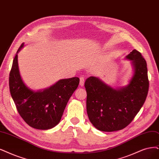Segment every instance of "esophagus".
<instances>
[{"label": "esophagus", "mask_w": 159, "mask_h": 159, "mask_svg": "<svg viewBox=\"0 0 159 159\" xmlns=\"http://www.w3.org/2000/svg\"><path fill=\"white\" fill-rule=\"evenodd\" d=\"M84 83V78L83 76H81V77H80V86H83Z\"/></svg>", "instance_id": "obj_1"}]
</instances>
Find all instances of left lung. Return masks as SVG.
Wrapping results in <instances>:
<instances>
[{"instance_id":"8db88e82","label":"left lung","mask_w":159,"mask_h":159,"mask_svg":"<svg viewBox=\"0 0 159 159\" xmlns=\"http://www.w3.org/2000/svg\"><path fill=\"white\" fill-rule=\"evenodd\" d=\"M126 57L134 68L127 86L114 89L95 76H90L85 81L87 114L92 124L100 131L114 132L126 127L148 96L149 83L146 61L136 50Z\"/></svg>"}]
</instances>
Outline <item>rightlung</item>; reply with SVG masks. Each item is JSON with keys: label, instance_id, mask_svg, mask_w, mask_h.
I'll return each instance as SVG.
<instances>
[{"label": "right lung", "instance_id": "1", "mask_svg": "<svg viewBox=\"0 0 159 159\" xmlns=\"http://www.w3.org/2000/svg\"><path fill=\"white\" fill-rule=\"evenodd\" d=\"M23 46V43L17 53ZM79 80L78 77L62 79L49 89L34 92L28 89L21 78L16 54L10 72L9 88L17 110L27 124L39 130H48L60 122Z\"/></svg>", "mask_w": 159, "mask_h": 159}]
</instances>
